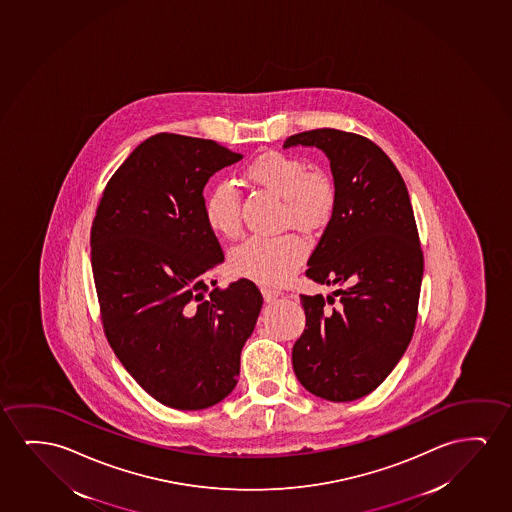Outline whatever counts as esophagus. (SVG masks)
<instances>
[{"instance_id": "1", "label": "esophagus", "mask_w": 512, "mask_h": 512, "mask_svg": "<svg viewBox=\"0 0 512 512\" xmlns=\"http://www.w3.org/2000/svg\"><path fill=\"white\" fill-rule=\"evenodd\" d=\"M261 293H263V298H265V302H274V300H277V298L281 296V293H279V291H275V289L272 288H261Z\"/></svg>"}]
</instances>
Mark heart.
<instances>
[{"label":"heart","instance_id":"obj_1","mask_svg":"<svg viewBox=\"0 0 512 512\" xmlns=\"http://www.w3.org/2000/svg\"><path fill=\"white\" fill-rule=\"evenodd\" d=\"M247 179L281 198V221L300 230L328 223L337 203V188L328 173L307 170L302 159L284 152L258 154L244 166ZM205 221L219 237L237 238L242 231L240 193L231 182H219L205 198ZM307 247L295 233L256 235L233 249L230 267L240 277L265 286H281L295 274Z\"/></svg>","mask_w":512,"mask_h":512}]
</instances>
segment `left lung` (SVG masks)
<instances>
[{
    "instance_id": "1",
    "label": "left lung",
    "mask_w": 512,
    "mask_h": 512,
    "mask_svg": "<svg viewBox=\"0 0 512 512\" xmlns=\"http://www.w3.org/2000/svg\"><path fill=\"white\" fill-rule=\"evenodd\" d=\"M317 147L328 156L337 203L307 261V277L337 286L300 295L305 330L293 346L303 388L330 402H353L381 384L409 346L418 317L423 251L409 191L393 161L372 140L321 128L284 147Z\"/></svg>"
}]
</instances>
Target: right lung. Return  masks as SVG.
I'll list each match as a JSON object with an SVG mask.
<instances>
[{"instance_id":"1","label":"right lung","mask_w":512,"mask_h":512,"mask_svg":"<svg viewBox=\"0 0 512 512\" xmlns=\"http://www.w3.org/2000/svg\"><path fill=\"white\" fill-rule=\"evenodd\" d=\"M240 159L214 140L147 138L108 180L91 228L108 344L152 398L179 411L230 395L263 305L247 279L207 284L224 254L205 221L203 188Z\"/></svg>"}]
</instances>
